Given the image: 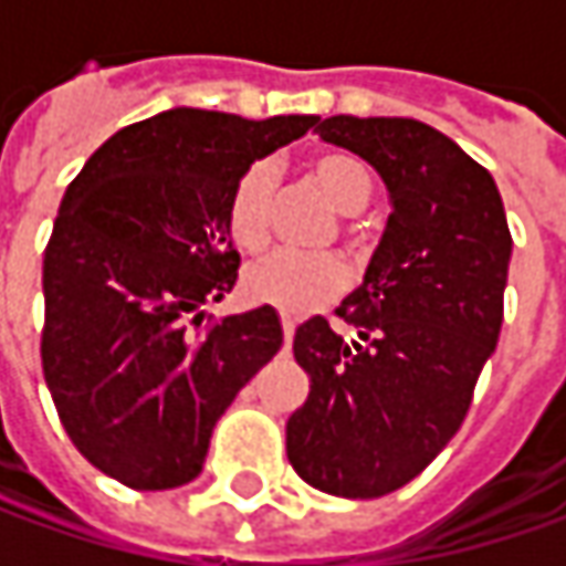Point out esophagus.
Masks as SVG:
<instances>
[{"label":"esophagus","instance_id":"esophagus-1","mask_svg":"<svg viewBox=\"0 0 566 566\" xmlns=\"http://www.w3.org/2000/svg\"><path fill=\"white\" fill-rule=\"evenodd\" d=\"M280 324H283V337H286V343H293V337H295V317L290 315V312H280Z\"/></svg>","mask_w":566,"mask_h":566}]
</instances>
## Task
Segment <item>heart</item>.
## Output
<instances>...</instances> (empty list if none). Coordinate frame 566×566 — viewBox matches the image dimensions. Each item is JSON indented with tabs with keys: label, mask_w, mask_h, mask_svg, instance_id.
<instances>
[{
	"label": "heart",
	"mask_w": 566,
	"mask_h": 566,
	"mask_svg": "<svg viewBox=\"0 0 566 566\" xmlns=\"http://www.w3.org/2000/svg\"><path fill=\"white\" fill-rule=\"evenodd\" d=\"M308 179L315 182L339 213H361L371 195V169L356 154L324 150L305 164ZM273 195H276V166L271 160H254L239 172L227 201L229 239L242 251H261L271 242ZM346 286V268L337 254H295L276 251L271 258L254 261L242 290L258 305H273L283 312H308L331 302Z\"/></svg>",
	"instance_id": "heart-1"
}]
</instances>
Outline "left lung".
Wrapping results in <instances>:
<instances>
[{"label":"left lung","instance_id":"8db88e82","mask_svg":"<svg viewBox=\"0 0 566 566\" xmlns=\"http://www.w3.org/2000/svg\"><path fill=\"white\" fill-rule=\"evenodd\" d=\"M315 132L375 166L394 210L361 286L337 308L363 343L321 315L295 331L312 390L286 422V457L312 489L380 497L412 482L467 419L501 334L513 239L489 169L438 128L331 116Z\"/></svg>","mask_w":566,"mask_h":566}]
</instances>
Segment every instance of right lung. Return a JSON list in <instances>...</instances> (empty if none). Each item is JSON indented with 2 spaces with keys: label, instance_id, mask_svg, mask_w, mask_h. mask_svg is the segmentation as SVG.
<instances>
[{
  "label": "right lung",
  "instance_id": "right-lung-1",
  "mask_svg": "<svg viewBox=\"0 0 566 566\" xmlns=\"http://www.w3.org/2000/svg\"><path fill=\"white\" fill-rule=\"evenodd\" d=\"M317 116L176 106L116 132L65 188L43 254V378L72 444L138 491L205 467L217 419L283 346L271 305L201 324L235 286L239 172Z\"/></svg>",
  "mask_w": 566,
  "mask_h": 566
}]
</instances>
